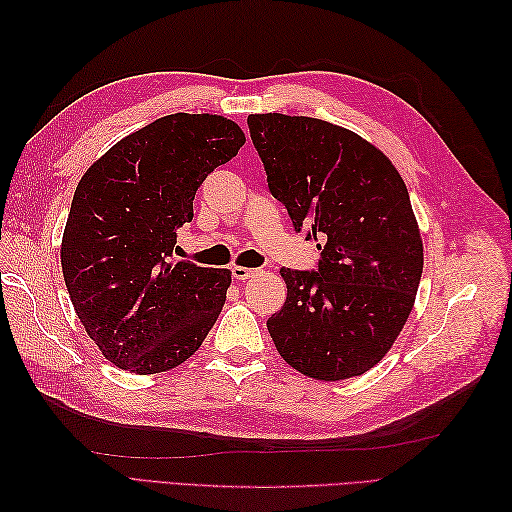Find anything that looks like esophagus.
Wrapping results in <instances>:
<instances>
[{
  "label": "esophagus",
  "instance_id": "1",
  "mask_svg": "<svg viewBox=\"0 0 512 512\" xmlns=\"http://www.w3.org/2000/svg\"><path fill=\"white\" fill-rule=\"evenodd\" d=\"M230 273H232V280H235V282H245V280H250V277L258 275V269H247V267H232V269H230Z\"/></svg>",
  "mask_w": 512,
  "mask_h": 512
}]
</instances>
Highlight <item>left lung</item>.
Segmentation results:
<instances>
[{
    "label": "left lung",
    "mask_w": 512,
    "mask_h": 512,
    "mask_svg": "<svg viewBox=\"0 0 512 512\" xmlns=\"http://www.w3.org/2000/svg\"><path fill=\"white\" fill-rule=\"evenodd\" d=\"M273 198L318 267L282 269L288 297L267 329L282 359L316 380L361 376L412 312L423 241L397 168L354 132L314 117H247Z\"/></svg>",
    "instance_id": "left-lung-1"
}]
</instances>
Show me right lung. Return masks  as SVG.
<instances>
[{"mask_svg":"<svg viewBox=\"0 0 512 512\" xmlns=\"http://www.w3.org/2000/svg\"><path fill=\"white\" fill-rule=\"evenodd\" d=\"M243 143L220 115H166L121 138L76 185L61 269L76 316L113 365L173 369L218 320L230 271L170 256L196 190Z\"/></svg>","mask_w":512,"mask_h":512,"instance_id":"add662e5","label":"right lung"}]
</instances>
